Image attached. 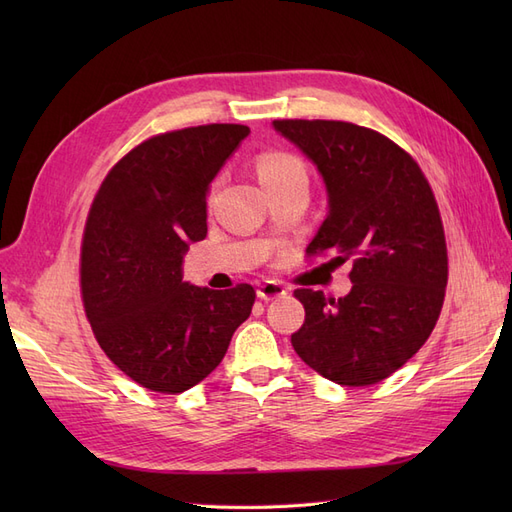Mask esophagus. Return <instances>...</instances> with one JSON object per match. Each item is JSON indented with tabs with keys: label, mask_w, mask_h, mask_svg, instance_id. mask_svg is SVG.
<instances>
[{
	"label": "esophagus",
	"mask_w": 512,
	"mask_h": 512,
	"mask_svg": "<svg viewBox=\"0 0 512 512\" xmlns=\"http://www.w3.org/2000/svg\"><path fill=\"white\" fill-rule=\"evenodd\" d=\"M256 294H258V299H262V301H273V299L284 297L286 288L280 282H265V284L258 286Z\"/></svg>",
	"instance_id": "obj_1"
}]
</instances>
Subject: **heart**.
Returning a JSON list of instances; mask_svg holds the SVG:
<instances>
[{"label":"heart","instance_id":"b5f03b06","mask_svg":"<svg viewBox=\"0 0 512 512\" xmlns=\"http://www.w3.org/2000/svg\"><path fill=\"white\" fill-rule=\"evenodd\" d=\"M256 173L262 185L286 179L307 181V168L301 158L288 151H265L256 160Z\"/></svg>","mask_w":512,"mask_h":512}]
</instances>
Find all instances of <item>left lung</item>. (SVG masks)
I'll return each instance as SVG.
<instances>
[{
	"instance_id": "8db88e82",
	"label": "left lung",
	"mask_w": 512,
	"mask_h": 512,
	"mask_svg": "<svg viewBox=\"0 0 512 512\" xmlns=\"http://www.w3.org/2000/svg\"><path fill=\"white\" fill-rule=\"evenodd\" d=\"M273 126L327 183L329 215L307 258L352 262L346 297L294 290L305 322L292 348L331 382L376 384L421 350L442 312L448 252L436 196L410 153L376 130L333 119Z\"/></svg>"
}]
</instances>
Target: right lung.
Instances as JSON below:
<instances>
[{"mask_svg": "<svg viewBox=\"0 0 512 512\" xmlns=\"http://www.w3.org/2000/svg\"><path fill=\"white\" fill-rule=\"evenodd\" d=\"M250 128L209 123L130 149L104 177L81 245V294L100 348L149 391L177 395L218 367L256 290L181 280L190 241L207 237V188Z\"/></svg>", "mask_w": 512, "mask_h": 512, "instance_id": "add662e5", "label": "right lung"}]
</instances>
